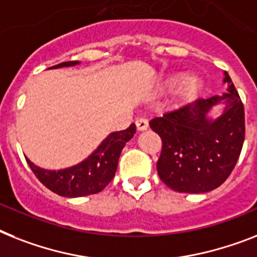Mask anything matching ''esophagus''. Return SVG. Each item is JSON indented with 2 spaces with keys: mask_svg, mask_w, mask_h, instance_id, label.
<instances>
[{
  "mask_svg": "<svg viewBox=\"0 0 257 257\" xmlns=\"http://www.w3.org/2000/svg\"><path fill=\"white\" fill-rule=\"evenodd\" d=\"M135 124H137V128L139 131L147 130V128H148V119H146V118H138V119L135 120Z\"/></svg>",
  "mask_w": 257,
  "mask_h": 257,
  "instance_id": "1",
  "label": "esophagus"
}]
</instances>
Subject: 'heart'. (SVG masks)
<instances>
[{"mask_svg":"<svg viewBox=\"0 0 257 257\" xmlns=\"http://www.w3.org/2000/svg\"><path fill=\"white\" fill-rule=\"evenodd\" d=\"M160 88L165 92H173L176 89L181 88V95L185 99L196 98L197 95L200 94L203 88L202 78L192 76L188 77L186 73H173L163 80Z\"/></svg>","mask_w":257,"mask_h":257,"instance_id":"obj_1","label":"heart"}]
</instances>
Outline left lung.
I'll return each mask as SVG.
<instances>
[{"mask_svg":"<svg viewBox=\"0 0 257 257\" xmlns=\"http://www.w3.org/2000/svg\"><path fill=\"white\" fill-rule=\"evenodd\" d=\"M227 93L200 98L156 116L150 127L162 138L159 177L180 193H206L223 184L234 169L245 135L244 107L227 72ZM224 103L222 114L211 120L214 105Z\"/></svg>","mask_w":257,"mask_h":257,"instance_id":"1","label":"left lung"}]
</instances>
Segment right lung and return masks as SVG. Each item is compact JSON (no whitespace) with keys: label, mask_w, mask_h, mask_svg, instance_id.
<instances>
[{"label":"right lung","mask_w":257,"mask_h":257,"mask_svg":"<svg viewBox=\"0 0 257 257\" xmlns=\"http://www.w3.org/2000/svg\"><path fill=\"white\" fill-rule=\"evenodd\" d=\"M77 64H80V61H64L48 69L73 67ZM135 131L137 127L133 123L126 130L109 134L97 150L89 155L85 160L69 168L48 171L37 167L29 159L26 160L38 180L59 196L73 198L95 194L103 190V188L114 179L120 152L124 144L134 137Z\"/></svg>","instance_id":"right-lung-1"}]
</instances>
